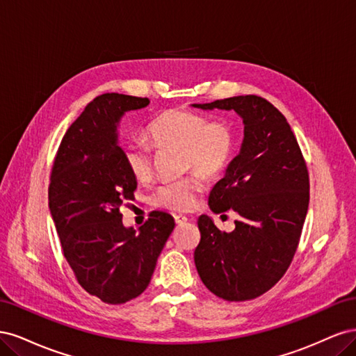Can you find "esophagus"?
Returning a JSON list of instances; mask_svg holds the SVG:
<instances>
[{
	"instance_id": "obj_1",
	"label": "esophagus",
	"mask_w": 356,
	"mask_h": 356,
	"mask_svg": "<svg viewBox=\"0 0 356 356\" xmlns=\"http://www.w3.org/2000/svg\"><path fill=\"white\" fill-rule=\"evenodd\" d=\"M187 221H188V218L186 217V215H175V222H177L178 225L186 224Z\"/></svg>"
}]
</instances>
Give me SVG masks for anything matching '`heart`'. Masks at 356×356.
Listing matches in <instances>:
<instances>
[{
    "instance_id": "b5f03b06",
    "label": "heart",
    "mask_w": 356,
    "mask_h": 356,
    "mask_svg": "<svg viewBox=\"0 0 356 356\" xmlns=\"http://www.w3.org/2000/svg\"><path fill=\"white\" fill-rule=\"evenodd\" d=\"M148 135L157 147H172L184 152V163L204 178H213L224 170L233 153L232 129L222 122H209L200 113L172 108L149 124ZM124 165L138 181L152 178V149L141 141L123 148ZM202 186L197 178L170 181L153 195L154 204L175 212H187L196 207Z\"/></svg>"
}]
</instances>
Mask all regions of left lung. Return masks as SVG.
Returning <instances> with one entry per match:
<instances>
[{
  "instance_id": "1",
  "label": "left lung",
  "mask_w": 356,
  "mask_h": 356,
  "mask_svg": "<svg viewBox=\"0 0 356 356\" xmlns=\"http://www.w3.org/2000/svg\"><path fill=\"white\" fill-rule=\"evenodd\" d=\"M200 110L234 111L243 122L239 154L209 193L212 212L234 211V230L220 232L199 218L197 273L212 294L252 300L284 276L296 254L309 207V175L297 139L277 108L255 95H241Z\"/></svg>"
}]
</instances>
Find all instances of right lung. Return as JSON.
I'll return each mask as SVG.
<instances>
[{
	"label": "right lung",
	"mask_w": 356,
	"mask_h": 356,
	"mask_svg": "<svg viewBox=\"0 0 356 356\" xmlns=\"http://www.w3.org/2000/svg\"><path fill=\"white\" fill-rule=\"evenodd\" d=\"M148 104L120 93L95 98L63 136L51 169L49 209L63 255L80 285L108 305L144 293L175 227L169 213L153 211L136 232L120 213L138 182L124 165L118 126Z\"/></svg>",
	"instance_id": "add662e5"
}]
</instances>
